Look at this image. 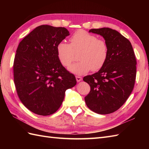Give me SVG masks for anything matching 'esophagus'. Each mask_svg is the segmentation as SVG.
<instances>
[{"instance_id": "34e87169", "label": "esophagus", "mask_w": 149, "mask_h": 149, "mask_svg": "<svg viewBox=\"0 0 149 149\" xmlns=\"http://www.w3.org/2000/svg\"><path fill=\"white\" fill-rule=\"evenodd\" d=\"M75 78H76L77 82H80L81 81H82V79H83L81 77H79V76H76V77H75Z\"/></svg>"}]
</instances>
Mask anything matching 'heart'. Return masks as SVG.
<instances>
[{"label":"heart","instance_id":"heart-1","mask_svg":"<svg viewBox=\"0 0 149 149\" xmlns=\"http://www.w3.org/2000/svg\"><path fill=\"white\" fill-rule=\"evenodd\" d=\"M70 44L61 42L56 47L57 56L61 64L68 67L74 61L79 52V61L68 68L77 75L86 74L91 70L95 72L102 68L108 57V47L105 41L97 39L94 34L79 30L70 38Z\"/></svg>","mask_w":149,"mask_h":149}]
</instances>
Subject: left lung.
<instances>
[{
	"mask_svg": "<svg viewBox=\"0 0 149 149\" xmlns=\"http://www.w3.org/2000/svg\"><path fill=\"white\" fill-rule=\"evenodd\" d=\"M102 36L108 47V57L99 72L84 77L90 86L85 102L93 112L107 115L125 102L134 86L136 60L131 42L116 30L108 27L91 29Z\"/></svg>",
	"mask_w": 149,
	"mask_h": 149,
	"instance_id": "left-lung-1",
	"label": "left lung"
}]
</instances>
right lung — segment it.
<instances>
[{
    "label": "right lung",
    "instance_id": "1",
    "mask_svg": "<svg viewBox=\"0 0 149 149\" xmlns=\"http://www.w3.org/2000/svg\"><path fill=\"white\" fill-rule=\"evenodd\" d=\"M70 34L65 27L42 25L19 43L13 64L14 83L19 99L33 113L47 116L61 106L65 91L77 83L59 62L58 44Z\"/></svg>",
    "mask_w": 149,
    "mask_h": 149
}]
</instances>
